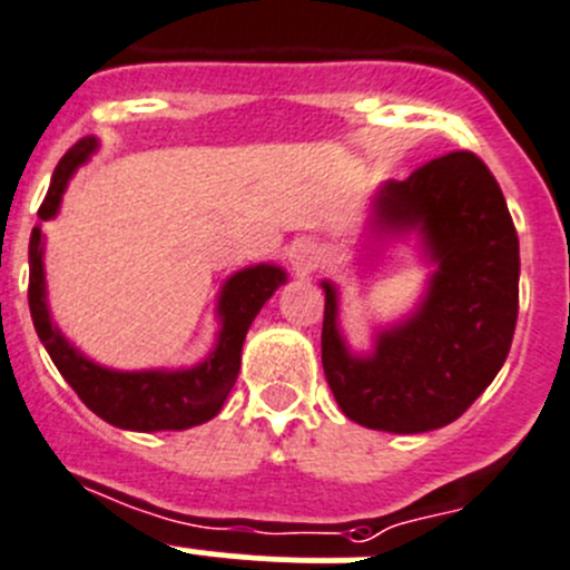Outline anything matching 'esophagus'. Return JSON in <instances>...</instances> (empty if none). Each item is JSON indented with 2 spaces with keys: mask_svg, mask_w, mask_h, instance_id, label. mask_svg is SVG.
Here are the masks:
<instances>
[{
  "mask_svg": "<svg viewBox=\"0 0 570 570\" xmlns=\"http://www.w3.org/2000/svg\"><path fill=\"white\" fill-rule=\"evenodd\" d=\"M318 261H321V249L318 244H313V240H296V244L291 246V266L298 279H307L309 274L318 268Z\"/></svg>",
  "mask_w": 570,
  "mask_h": 570,
  "instance_id": "1",
  "label": "esophagus"
}]
</instances>
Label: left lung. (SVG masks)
I'll use <instances>...</instances> for the list:
<instances>
[{
    "mask_svg": "<svg viewBox=\"0 0 570 570\" xmlns=\"http://www.w3.org/2000/svg\"><path fill=\"white\" fill-rule=\"evenodd\" d=\"M415 240L424 291L413 309L348 346L341 287H324L321 363L337 407L354 424L421 435L458 421L495 380L518 318V235L499 183L471 151L426 163L368 196L357 266L376 272L387 249Z\"/></svg>",
    "mask_w": 570,
    "mask_h": 570,
    "instance_id": "8db88e82",
    "label": "left lung"
}]
</instances>
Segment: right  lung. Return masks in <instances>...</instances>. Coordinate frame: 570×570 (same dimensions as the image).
<instances>
[{"label":"right lung","mask_w":570,"mask_h":570,"mask_svg":"<svg viewBox=\"0 0 570 570\" xmlns=\"http://www.w3.org/2000/svg\"><path fill=\"white\" fill-rule=\"evenodd\" d=\"M96 151H99V140L94 135L77 140L66 151L52 174L47 199L38 210L41 222L32 227L30 235L32 324L63 380L75 387L77 396L101 421L129 432L190 430V426L205 424L222 413L224 402L238 380L246 332L263 304L279 291V285L287 283V272L277 263H255V266L240 268L224 279L216 298V341L199 363L179 365V368L138 371L107 368V365L96 363L55 324L52 309H49L47 268H43L47 238L41 233V224L60 213L71 177L91 160Z\"/></svg>","instance_id":"add662e5"}]
</instances>
